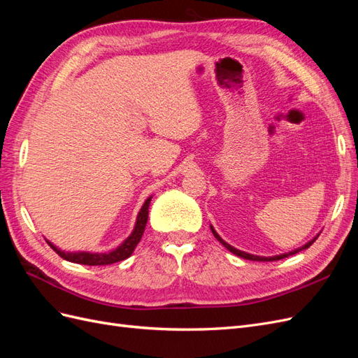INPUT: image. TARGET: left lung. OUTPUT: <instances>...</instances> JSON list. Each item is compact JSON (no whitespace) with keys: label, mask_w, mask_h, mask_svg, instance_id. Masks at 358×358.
Returning a JSON list of instances; mask_svg holds the SVG:
<instances>
[{"label":"left lung","mask_w":358,"mask_h":358,"mask_svg":"<svg viewBox=\"0 0 358 358\" xmlns=\"http://www.w3.org/2000/svg\"><path fill=\"white\" fill-rule=\"evenodd\" d=\"M210 230H212V233H213V236L216 237V239H218L227 249H229L230 252H233L234 255H237V257H242V258H245V259H251V262H276V259H282V258H287V257H289V255H294V254H297V252H300V251H303V249H308L313 242L317 241V237L320 236V234H317L315 237H313L312 241H309L308 243H305L303 246H300V248H297V249H294V251H289V252H285V254H280V255H273V257H259V255H252V254H248V252H243V251H239V249H236V248H233L231 245H229L225 241H222L221 237H220V234L215 231V229L213 227L210 225Z\"/></svg>","instance_id":"obj_1"}]
</instances>
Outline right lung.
<instances>
[{
    "label": "right lung",
    "mask_w": 358,
    "mask_h": 358,
    "mask_svg": "<svg viewBox=\"0 0 358 358\" xmlns=\"http://www.w3.org/2000/svg\"><path fill=\"white\" fill-rule=\"evenodd\" d=\"M150 199H152V197H149L143 203L142 209H140L133 233L129 234L121 245H119L116 249H113V251H110V252H103V254L101 252L100 254L99 252H95V254L94 252H66V251H61L59 248H57L49 241H46V242L50 245V248L61 258L67 259V262H71V263L86 264V266H106V264H113V263H117V262H122V259L128 258L129 255L134 252L137 243L140 242V239H142L145 227H146V222H148Z\"/></svg>",
    "instance_id": "1"
}]
</instances>
